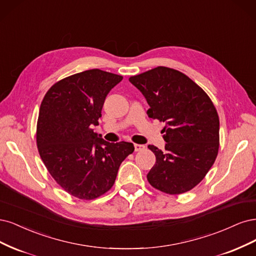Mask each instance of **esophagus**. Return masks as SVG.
Here are the masks:
<instances>
[{
  "label": "esophagus",
  "mask_w": 256,
  "mask_h": 256,
  "mask_svg": "<svg viewBox=\"0 0 256 256\" xmlns=\"http://www.w3.org/2000/svg\"><path fill=\"white\" fill-rule=\"evenodd\" d=\"M134 148H135V152H138V151H142V150H144V148H146V146L135 144H134Z\"/></svg>",
  "instance_id": "obj_1"
}]
</instances>
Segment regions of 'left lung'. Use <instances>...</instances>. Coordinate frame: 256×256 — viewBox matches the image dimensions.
Masks as SVG:
<instances>
[{
    "mask_svg": "<svg viewBox=\"0 0 256 256\" xmlns=\"http://www.w3.org/2000/svg\"><path fill=\"white\" fill-rule=\"evenodd\" d=\"M144 94L151 119L164 122V150L149 144L156 162L146 176L169 194L192 190L212 168L219 150V117L210 98L184 73L156 67L130 76Z\"/></svg>",
    "mask_w": 256,
    "mask_h": 256,
    "instance_id": "obj_1",
    "label": "left lung"
}]
</instances>
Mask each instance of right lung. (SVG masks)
<instances>
[{
    "label": "right lung",
    "instance_id": "add662e5",
    "mask_svg": "<svg viewBox=\"0 0 256 256\" xmlns=\"http://www.w3.org/2000/svg\"><path fill=\"white\" fill-rule=\"evenodd\" d=\"M122 78L86 70L57 82L41 102L36 132L40 158L56 183L78 199L94 200L108 192L121 162L134 152L133 144H110L92 128L98 126L106 96Z\"/></svg>",
    "mask_w": 256,
    "mask_h": 256
}]
</instances>
